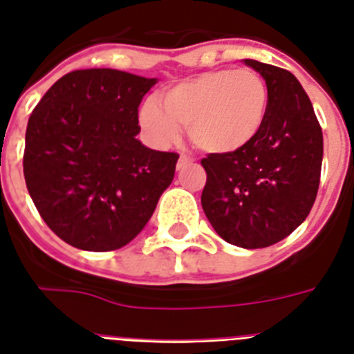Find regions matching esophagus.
<instances>
[{
    "label": "esophagus",
    "instance_id": "esophagus-1",
    "mask_svg": "<svg viewBox=\"0 0 354 354\" xmlns=\"http://www.w3.org/2000/svg\"><path fill=\"white\" fill-rule=\"evenodd\" d=\"M192 161H193V159L189 158V156H180L179 161H177V170L184 168V167H186V165H189V162H192Z\"/></svg>",
    "mask_w": 354,
    "mask_h": 354
}]
</instances>
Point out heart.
Instances as JSON below:
<instances>
[{
	"mask_svg": "<svg viewBox=\"0 0 354 354\" xmlns=\"http://www.w3.org/2000/svg\"><path fill=\"white\" fill-rule=\"evenodd\" d=\"M270 111V90L253 71L202 72L175 83L156 101L140 106L147 140L165 149L187 127L189 140L209 154L228 156L246 149L261 134Z\"/></svg>",
	"mask_w": 354,
	"mask_h": 354,
	"instance_id": "1",
	"label": "heart"
}]
</instances>
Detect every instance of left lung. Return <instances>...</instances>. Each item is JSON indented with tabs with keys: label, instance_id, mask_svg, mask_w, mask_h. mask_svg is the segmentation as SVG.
<instances>
[{
	"label": "left lung",
	"instance_id": "1",
	"mask_svg": "<svg viewBox=\"0 0 354 354\" xmlns=\"http://www.w3.org/2000/svg\"><path fill=\"white\" fill-rule=\"evenodd\" d=\"M243 64L266 81L270 111L246 149L202 159V209L221 239L255 250L286 239L306 220L321 179L323 131L289 71L248 58Z\"/></svg>",
	"mask_w": 354,
	"mask_h": 354
}]
</instances>
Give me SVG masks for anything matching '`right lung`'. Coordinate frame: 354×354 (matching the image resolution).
<instances>
[{
	"label": "right lung",
	"mask_w": 354,
	"mask_h": 354,
	"mask_svg": "<svg viewBox=\"0 0 354 354\" xmlns=\"http://www.w3.org/2000/svg\"><path fill=\"white\" fill-rule=\"evenodd\" d=\"M156 83L115 68L68 72L28 120V192L42 220L74 248L126 246L174 180L179 156L136 138L138 106Z\"/></svg>",
	"instance_id": "right-lung-1"
}]
</instances>
